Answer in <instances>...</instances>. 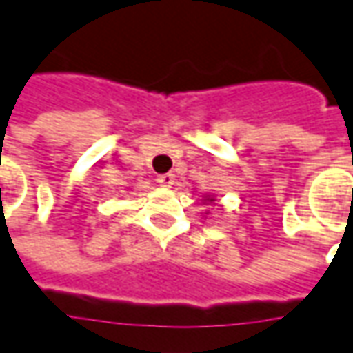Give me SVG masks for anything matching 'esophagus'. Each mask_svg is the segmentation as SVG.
<instances>
[{"instance_id":"1","label":"esophagus","mask_w":353,"mask_h":353,"mask_svg":"<svg viewBox=\"0 0 353 353\" xmlns=\"http://www.w3.org/2000/svg\"><path fill=\"white\" fill-rule=\"evenodd\" d=\"M157 182H159V186L171 188L172 184H174V174H172V172H165V174H159V176H157Z\"/></svg>"}]
</instances>
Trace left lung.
<instances>
[{
    "label": "left lung",
    "mask_w": 353,
    "mask_h": 353,
    "mask_svg": "<svg viewBox=\"0 0 353 353\" xmlns=\"http://www.w3.org/2000/svg\"><path fill=\"white\" fill-rule=\"evenodd\" d=\"M214 200H215L214 196H204V202H205V204H212Z\"/></svg>",
    "instance_id": "left-lung-1"
}]
</instances>
